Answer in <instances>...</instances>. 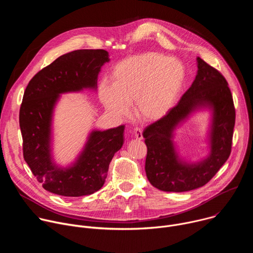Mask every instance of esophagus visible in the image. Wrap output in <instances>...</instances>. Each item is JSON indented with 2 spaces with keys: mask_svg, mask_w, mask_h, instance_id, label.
Segmentation results:
<instances>
[{
  "mask_svg": "<svg viewBox=\"0 0 253 253\" xmlns=\"http://www.w3.org/2000/svg\"><path fill=\"white\" fill-rule=\"evenodd\" d=\"M134 137L137 140H142L143 139V135H142V129L139 127L134 128Z\"/></svg>",
  "mask_w": 253,
  "mask_h": 253,
  "instance_id": "34e87169",
  "label": "esophagus"
}]
</instances>
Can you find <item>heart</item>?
I'll return each mask as SVG.
<instances>
[{
    "label": "heart",
    "mask_w": 253,
    "mask_h": 253,
    "mask_svg": "<svg viewBox=\"0 0 253 253\" xmlns=\"http://www.w3.org/2000/svg\"><path fill=\"white\" fill-rule=\"evenodd\" d=\"M185 77L182 64L159 53H145L118 63L111 74V86L102 83L99 97L108 112L117 117L135 112L143 121L163 118L176 103Z\"/></svg>",
    "instance_id": "1"
}]
</instances>
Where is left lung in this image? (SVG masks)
I'll return each mask as SVG.
<instances>
[{"label": "left lung", "mask_w": 253, "mask_h": 253, "mask_svg": "<svg viewBox=\"0 0 253 253\" xmlns=\"http://www.w3.org/2000/svg\"><path fill=\"white\" fill-rule=\"evenodd\" d=\"M197 63L198 72L191 87L163 118L143 131L147 146L146 175L149 182L162 191L184 192L205 185L231 152L235 108L228 83L217 69L201 58H197ZM201 105H209L213 110L211 153L199 164L188 165L177 159L171 133L180 121Z\"/></svg>", "instance_id": "1"}]
</instances>
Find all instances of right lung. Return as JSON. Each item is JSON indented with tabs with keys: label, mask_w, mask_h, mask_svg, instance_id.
<instances>
[{
	"label": "right lung",
	"mask_w": 253,
	"mask_h": 253,
	"mask_svg": "<svg viewBox=\"0 0 253 253\" xmlns=\"http://www.w3.org/2000/svg\"><path fill=\"white\" fill-rule=\"evenodd\" d=\"M109 61L102 49L77 50L57 58L29 82L20 107L23 155L44 189L67 197L98 191L114 154L124 143V125L93 131L77 162L68 169L55 166L50 154L51 119L59 94L97 86L101 67Z\"/></svg>",
	"instance_id": "add662e5"
}]
</instances>
